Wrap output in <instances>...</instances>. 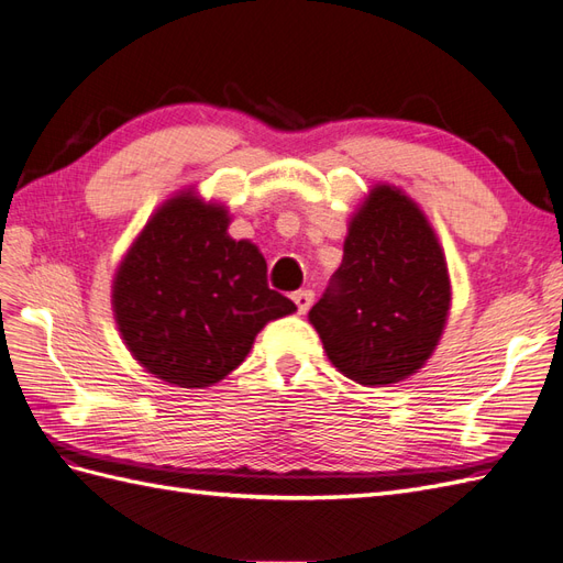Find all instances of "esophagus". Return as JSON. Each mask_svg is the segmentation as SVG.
Listing matches in <instances>:
<instances>
[{"label": "esophagus", "instance_id": "34e87169", "mask_svg": "<svg viewBox=\"0 0 563 563\" xmlns=\"http://www.w3.org/2000/svg\"><path fill=\"white\" fill-rule=\"evenodd\" d=\"M294 302H296V308H298V312L300 314H305L308 312L310 308H312V300H314V294L310 291V288H302V291H296L294 296Z\"/></svg>", "mask_w": 563, "mask_h": 563}]
</instances>
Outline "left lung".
Instances as JSON below:
<instances>
[{
    "mask_svg": "<svg viewBox=\"0 0 563 563\" xmlns=\"http://www.w3.org/2000/svg\"><path fill=\"white\" fill-rule=\"evenodd\" d=\"M451 277L432 223L401 187L376 183L350 218L343 263L308 319L331 364L364 387L418 373L444 335Z\"/></svg>",
    "mask_w": 563,
    "mask_h": 563,
    "instance_id": "left-lung-1",
    "label": "left lung"
}]
</instances>
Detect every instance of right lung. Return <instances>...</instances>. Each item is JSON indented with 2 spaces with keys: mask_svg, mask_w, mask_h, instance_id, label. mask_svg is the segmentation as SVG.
Masks as SVG:
<instances>
[{
  "mask_svg": "<svg viewBox=\"0 0 563 563\" xmlns=\"http://www.w3.org/2000/svg\"><path fill=\"white\" fill-rule=\"evenodd\" d=\"M225 203L195 187L168 197L135 236L112 279L126 350L152 376L201 389L240 366L269 321L296 305L267 286V263L228 234Z\"/></svg>",
  "mask_w": 563,
  "mask_h": 563,
  "instance_id": "obj_1",
  "label": "right lung"
}]
</instances>
